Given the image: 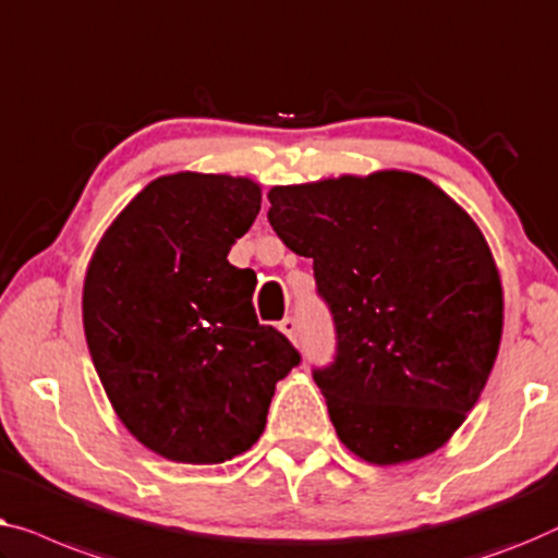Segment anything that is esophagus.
Returning <instances> with one entry per match:
<instances>
[{
	"mask_svg": "<svg viewBox=\"0 0 558 558\" xmlns=\"http://www.w3.org/2000/svg\"><path fill=\"white\" fill-rule=\"evenodd\" d=\"M278 328H280V331H282V333H286V336H288V339H290V341H293V339H295V336H298V320H295V318H282V320H280V324H278Z\"/></svg>",
	"mask_w": 558,
	"mask_h": 558,
	"instance_id": "1",
	"label": "esophagus"
}]
</instances>
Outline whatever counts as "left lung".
Returning <instances> with one entry per match:
<instances>
[{
	"label": "left lung",
	"mask_w": 558,
	"mask_h": 558,
	"mask_svg": "<svg viewBox=\"0 0 558 558\" xmlns=\"http://www.w3.org/2000/svg\"><path fill=\"white\" fill-rule=\"evenodd\" d=\"M268 219L311 257L331 308L336 356L313 368L336 435L374 465L452 437L488 381L504 288L483 232L412 171L272 186Z\"/></svg>",
	"instance_id": "obj_1"
}]
</instances>
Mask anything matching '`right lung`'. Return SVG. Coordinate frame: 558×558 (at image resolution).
I'll return each mask as SVG.
<instances>
[{
    "instance_id": "right-lung-1",
    "label": "right lung",
    "mask_w": 558,
    "mask_h": 558,
    "mask_svg": "<svg viewBox=\"0 0 558 558\" xmlns=\"http://www.w3.org/2000/svg\"><path fill=\"white\" fill-rule=\"evenodd\" d=\"M247 177H159L100 238L83 282L93 366L125 429L174 462L215 465L257 442L301 354L257 324L255 272L227 253L260 211Z\"/></svg>"
}]
</instances>
